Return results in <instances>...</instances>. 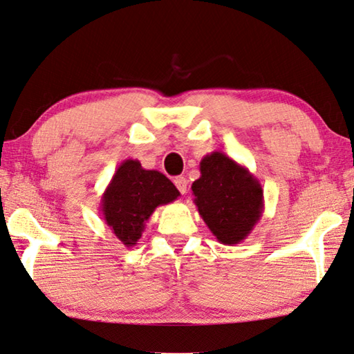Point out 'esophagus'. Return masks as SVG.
Instances as JSON below:
<instances>
[{"mask_svg":"<svg viewBox=\"0 0 354 354\" xmlns=\"http://www.w3.org/2000/svg\"><path fill=\"white\" fill-rule=\"evenodd\" d=\"M174 183H176L177 189L180 191L182 194H187V191H188V182H187V178H185V177H176V180H174Z\"/></svg>","mask_w":354,"mask_h":354,"instance_id":"34e87169","label":"esophagus"}]
</instances>
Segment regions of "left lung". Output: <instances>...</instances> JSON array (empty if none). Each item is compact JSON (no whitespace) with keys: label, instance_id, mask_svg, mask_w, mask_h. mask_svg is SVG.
Listing matches in <instances>:
<instances>
[{"label":"left lung","instance_id":"1","mask_svg":"<svg viewBox=\"0 0 354 354\" xmlns=\"http://www.w3.org/2000/svg\"><path fill=\"white\" fill-rule=\"evenodd\" d=\"M191 189L199 215L223 245H239L262 218V185L246 166L223 152L201 160V177Z\"/></svg>","mask_w":354,"mask_h":354}]
</instances>
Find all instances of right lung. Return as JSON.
<instances>
[{
  "label": "right lung",
  "mask_w": 354,
  "mask_h": 354,
  "mask_svg": "<svg viewBox=\"0 0 354 354\" xmlns=\"http://www.w3.org/2000/svg\"><path fill=\"white\" fill-rule=\"evenodd\" d=\"M180 193L160 171L144 169L138 160H125L115 169L100 201V212L122 245L135 246L156 207L176 201Z\"/></svg>",
  "instance_id": "obj_1"
}]
</instances>
